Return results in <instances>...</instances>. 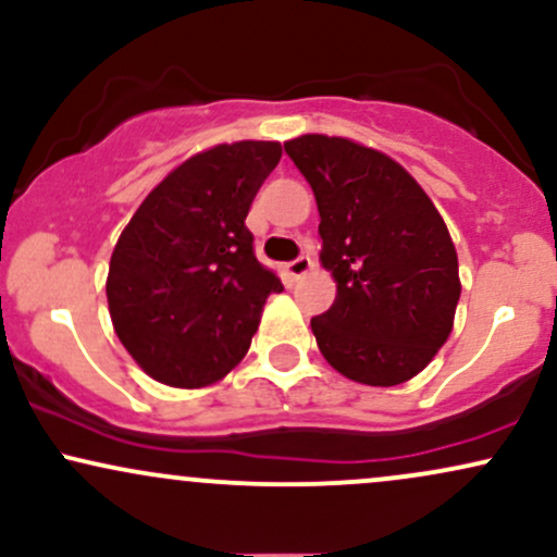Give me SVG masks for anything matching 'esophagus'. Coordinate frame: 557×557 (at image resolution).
Listing matches in <instances>:
<instances>
[{
	"mask_svg": "<svg viewBox=\"0 0 557 557\" xmlns=\"http://www.w3.org/2000/svg\"><path fill=\"white\" fill-rule=\"evenodd\" d=\"M311 270H314V259H311V257H298V259H293L290 264H287V272H290V277H296V280L306 277V274H309Z\"/></svg>",
	"mask_w": 557,
	"mask_h": 557,
	"instance_id": "1",
	"label": "esophagus"
}]
</instances>
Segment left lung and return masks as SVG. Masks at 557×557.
<instances>
[{"label": "left lung", "instance_id": "obj_1", "mask_svg": "<svg viewBox=\"0 0 557 557\" xmlns=\"http://www.w3.org/2000/svg\"><path fill=\"white\" fill-rule=\"evenodd\" d=\"M285 154L314 190L335 304L311 319L332 369L372 387L417 376L453 330L458 257L424 188L395 159L337 136L293 138Z\"/></svg>", "mask_w": 557, "mask_h": 557}]
</instances>
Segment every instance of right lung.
<instances>
[{
    "label": "right lung",
    "mask_w": 557,
    "mask_h": 557,
    "mask_svg": "<svg viewBox=\"0 0 557 557\" xmlns=\"http://www.w3.org/2000/svg\"><path fill=\"white\" fill-rule=\"evenodd\" d=\"M277 140L220 144L185 159L144 198L112 251L107 300L120 343L170 387L235 369L283 283L259 264L248 209L277 168Z\"/></svg>",
    "instance_id": "obj_1"
}]
</instances>
